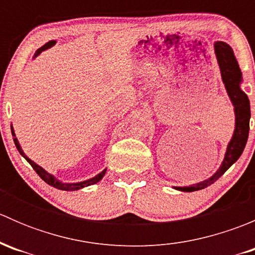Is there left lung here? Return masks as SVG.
Wrapping results in <instances>:
<instances>
[{
	"instance_id": "left-lung-1",
	"label": "left lung",
	"mask_w": 255,
	"mask_h": 255,
	"mask_svg": "<svg viewBox=\"0 0 255 255\" xmlns=\"http://www.w3.org/2000/svg\"><path fill=\"white\" fill-rule=\"evenodd\" d=\"M216 56H217L218 65L221 69V75L227 89L228 96L235 106L236 112V129L232 140L228 144L227 151H226L225 160L222 165L217 170V173L210 179L205 181L195 184L189 187H176L180 191H196V190L205 189L208 185L213 184L218 177H221L228 170L233 163L238 160L241 154L243 153L244 146L247 144L249 134V120H251V106H249L248 96L244 94L239 87L242 80V73L239 69L237 60L235 58L232 48L223 42H217L215 44Z\"/></svg>"
}]
</instances>
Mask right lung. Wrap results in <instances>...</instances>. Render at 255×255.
Segmentation results:
<instances>
[{"label":"right lung","mask_w":255,"mask_h":255,"mask_svg":"<svg viewBox=\"0 0 255 255\" xmlns=\"http://www.w3.org/2000/svg\"><path fill=\"white\" fill-rule=\"evenodd\" d=\"M55 43H56L55 40H50V42H48L47 44H44L42 48H39L37 51H35V55L34 56H37L38 54H40L43 50H45V49H48V48L53 47V45H55ZM11 130H12V135H13V142H14V144H16V146H17L18 151H19V153H20V155L24 156L25 160H27L28 163H29L30 165H32V168L34 169V171L38 174V175L42 177V179L44 180V181L47 182L48 185H50V186L55 187V189L65 190V191H74V190H79V189H82V187H85V186H90V185L96 184V182H99L100 180H101L102 177L105 176V173H106V170H104V171H102V173H100L99 175L92 177V179L86 180V181H82V182H76V184H64V182L58 181V180H56L53 175L48 174L47 171L44 170V169L40 168V166L37 165V164H35L34 161H32L29 158H27V155H24V153H23L22 148H20V146H19V143H18V140H17V138H16V134H14L13 127H12V126H11Z\"/></svg>","instance_id":"add662e5"}]
</instances>
